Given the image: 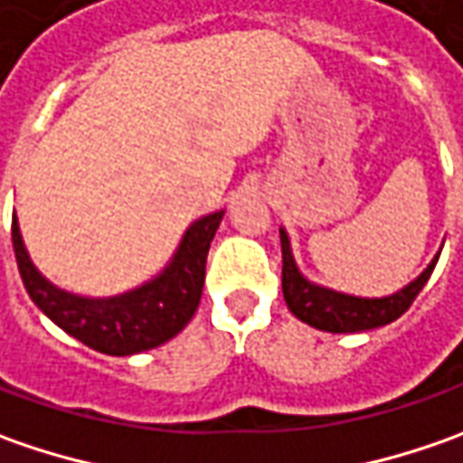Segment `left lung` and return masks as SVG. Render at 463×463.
Masks as SVG:
<instances>
[{"label": "left lung", "mask_w": 463, "mask_h": 463, "mask_svg": "<svg viewBox=\"0 0 463 463\" xmlns=\"http://www.w3.org/2000/svg\"><path fill=\"white\" fill-rule=\"evenodd\" d=\"M280 247H283V278H280V283H283V298H286L291 314L296 319L307 322L309 327L335 332V335L365 332V329L383 327V325L400 319L402 314L410 309V304L415 301V296L422 291V286L428 283V278H430L438 258H440V252H436L430 265L400 291L382 296V298H364V296H350L327 288V286H319V283H314L304 276L296 265L291 240H288L286 229H280Z\"/></svg>", "instance_id": "left-lung-1"}]
</instances>
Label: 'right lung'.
<instances>
[{
	"mask_svg": "<svg viewBox=\"0 0 463 463\" xmlns=\"http://www.w3.org/2000/svg\"><path fill=\"white\" fill-rule=\"evenodd\" d=\"M223 211L201 216L185 229L175 255L162 273L118 296H80L53 286L33 265L12 216V247L27 296L45 317L105 355H134L159 347L183 332L201 304L205 280V258Z\"/></svg>",
	"mask_w": 463,
	"mask_h": 463,
	"instance_id": "add662e5",
	"label": "right lung"
}]
</instances>
